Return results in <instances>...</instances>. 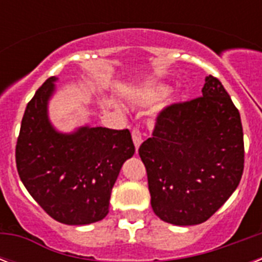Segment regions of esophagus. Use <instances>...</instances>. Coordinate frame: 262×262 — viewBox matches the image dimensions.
Wrapping results in <instances>:
<instances>
[{
	"label": "esophagus",
	"mask_w": 262,
	"mask_h": 262,
	"mask_svg": "<svg viewBox=\"0 0 262 262\" xmlns=\"http://www.w3.org/2000/svg\"><path fill=\"white\" fill-rule=\"evenodd\" d=\"M132 139H133V143H135L136 149H139V147L143 143V135H141V130L139 127H135L133 132H132Z\"/></svg>",
	"instance_id": "34e87169"
}]
</instances>
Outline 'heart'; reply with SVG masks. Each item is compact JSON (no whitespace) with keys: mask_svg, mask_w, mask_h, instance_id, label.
<instances>
[{"mask_svg":"<svg viewBox=\"0 0 262 262\" xmlns=\"http://www.w3.org/2000/svg\"><path fill=\"white\" fill-rule=\"evenodd\" d=\"M170 88L166 84H151L148 87L143 88V91L137 95L136 102L143 106H154L162 102L167 96Z\"/></svg>","mask_w":262,"mask_h":262,"instance_id":"1","label":"heart"}]
</instances>
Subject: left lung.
Wrapping results in <instances>:
<instances>
[{
	"label": "left lung",
	"mask_w": 262,
	"mask_h": 262,
	"mask_svg": "<svg viewBox=\"0 0 262 262\" xmlns=\"http://www.w3.org/2000/svg\"><path fill=\"white\" fill-rule=\"evenodd\" d=\"M139 155L156 216L175 226L209 219L239 185L245 163L239 111L223 84L208 76L203 96L160 111Z\"/></svg>",
	"instance_id": "obj_1"
}]
</instances>
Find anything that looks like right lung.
<instances>
[{
  "mask_svg": "<svg viewBox=\"0 0 262 262\" xmlns=\"http://www.w3.org/2000/svg\"><path fill=\"white\" fill-rule=\"evenodd\" d=\"M57 77H49L27 104L16 144V166L34 200L59 223L83 226L108 213L125 160L135 154L127 129L79 127L61 133L47 113Z\"/></svg>",
  "mask_w": 262,
  "mask_h": 262,
  "instance_id": "right-lung-1",
  "label": "right lung"
}]
</instances>
